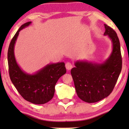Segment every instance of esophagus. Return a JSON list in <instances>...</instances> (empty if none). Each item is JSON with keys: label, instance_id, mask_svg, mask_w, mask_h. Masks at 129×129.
I'll return each instance as SVG.
<instances>
[{"label": "esophagus", "instance_id": "esophagus-1", "mask_svg": "<svg viewBox=\"0 0 129 129\" xmlns=\"http://www.w3.org/2000/svg\"><path fill=\"white\" fill-rule=\"evenodd\" d=\"M65 66H66V69L68 70L72 69V68H73V65H72V64L70 62H67Z\"/></svg>", "mask_w": 129, "mask_h": 129}]
</instances>
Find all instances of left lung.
Returning a JSON list of instances; mask_svg holds the SVG:
<instances>
[{"mask_svg": "<svg viewBox=\"0 0 129 129\" xmlns=\"http://www.w3.org/2000/svg\"><path fill=\"white\" fill-rule=\"evenodd\" d=\"M105 36L107 35L112 43V51L102 63L78 60L72 69L77 94L83 101L91 103L109 96L113 90L122 68L120 45L116 31L105 24Z\"/></svg>", "mask_w": 129, "mask_h": 129, "instance_id": "8db88e82", "label": "left lung"}]
</instances>
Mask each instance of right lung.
<instances>
[{
    "mask_svg": "<svg viewBox=\"0 0 129 129\" xmlns=\"http://www.w3.org/2000/svg\"><path fill=\"white\" fill-rule=\"evenodd\" d=\"M28 22L20 26L13 36L8 49V60L10 80L23 99L36 105H42L53 98L57 80L66 73L64 62L48 64L34 74H28L16 60L14 48L19 31L31 24Z\"/></svg>",
    "mask_w": 129,
    "mask_h": 129,
    "instance_id": "1",
    "label": "right lung"
}]
</instances>
